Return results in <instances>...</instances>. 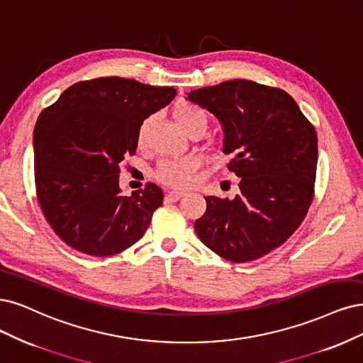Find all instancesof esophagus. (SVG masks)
Segmentation results:
<instances>
[{
    "label": "esophagus",
    "instance_id": "esophagus-1",
    "mask_svg": "<svg viewBox=\"0 0 363 363\" xmlns=\"http://www.w3.org/2000/svg\"><path fill=\"white\" fill-rule=\"evenodd\" d=\"M186 194L184 192H179V191H171L167 194V198L171 199V201H177V199H180L182 196H184Z\"/></svg>",
    "mask_w": 363,
    "mask_h": 363
}]
</instances>
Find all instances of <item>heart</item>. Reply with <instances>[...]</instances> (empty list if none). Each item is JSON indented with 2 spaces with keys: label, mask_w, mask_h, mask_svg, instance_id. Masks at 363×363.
<instances>
[{
  "label": "heart",
  "mask_w": 363,
  "mask_h": 363,
  "mask_svg": "<svg viewBox=\"0 0 363 363\" xmlns=\"http://www.w3.org/2000/svg\"><path fill=\"white\" fill-rule=\"evenodd\" d=\"M172 117L179 124V128L183 129L184 132H189L194 128H199L204 132L207 129V123H208L207 112L201 106H198L195 104L179 102L172 109ZM148 123L150 120H145L141 124L138 135H136V141H138L140 145H143L144 143L145 133L148 129ZM198 165H199V160L192 156L172 159L165 162V164H162L157 172V177L169 186L183 187L191 183Z\"/></svg>",
  "instance_id": "obj_1"
}]
</instances>
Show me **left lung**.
<instances>
[{
  "instance_id": "obj_1",
  "label": "left lung",
  "mask_w": 363,
  "mask_h": 363,
  "mask_svg": "<svg viewBox=\"0 0 363 363\" xmlns=\"http://www.w3.org/2000/svg\"><path fill=\"white\" fill-rule=\"evenodd\" d=\"M223 130L228 169L239 182L234 198L206 196L195 231L208 249L233 262L257 259L297 230L314 195L317 133L284 90L233 79L187 93Z\"/></svg>"
}]
</instances>
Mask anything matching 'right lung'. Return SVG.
Segmentation results:
<instances>
[{"label": "right lung", "instance_id": "right-lung-1", "mask_svg": "<svg viewBox=\"0 0 363 363\" xmlns=\"http://www.w3.org/2000/svg\"><path fill=\"white\" fill-rule=\"evenodd\" d=\"M177 94L118 77L73 84L37 118L33 148L39 204L62 242L93 257L116 255L145 234L164 192L155 183L121 195L120 165L145 118Z\"/></svg>", "mask_w": 363, "mask_h": 363}]
</instances>
